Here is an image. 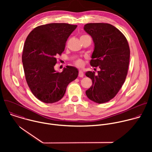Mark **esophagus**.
Instances as JSON below:
<instances>
[{
    "mask_svg": "<svg viewBox=\"0 0 152 152\" xmlns=\"http://www.w3.org/2000/svg\"><path fill=\"white\" fill-rule=\"evenodd\" d=\"M83 75H84V74H83V72L81 71V70H80V71L79 72V77H83Z\"/></svg>",
    "mask_w": 152,
    "mask_h": 152,
    "instance_id": "1",
    "label": "esophagus"
}]
</instances>
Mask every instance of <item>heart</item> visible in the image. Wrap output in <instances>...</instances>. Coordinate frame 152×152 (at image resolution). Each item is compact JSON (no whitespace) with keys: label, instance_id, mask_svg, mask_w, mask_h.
<instances>
[{"label":"heart","instance_id":"obj_1","mask_svg":"<svg viewBox=\"0 0 152 152\" xmlns=\"http://www.w3.org/2000/svg\"><path fill=\"white\" fill-rule=\"evenodd\" d=\"M75 64L76 65V66L77 67H80L82 66H83V61L80 59H79L77 60H76L75 62Z\"/></svg>","mask_w":152,"mask_h":152}]
</instances>
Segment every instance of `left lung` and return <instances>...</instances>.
<instances>
[{"label": "left lung", "mask_w": 152, "mask_h": 152, "mask_svg": "<svg viewBox=\"0 0 152 152\" xmlns=\"http://www.w3.org/2000/svg\"><path fill=\"white\" fill-rule=\"evenodd\" d=\"M83 29L94 43L90 65L100 69L97 75L86 72L93 84L86 95L96 103H104L117 95L126 80L130 59L129 44L122 32L112 25L87 23Z\"/></svg>", "instance_id": "left-lung-1"}]
</instances>
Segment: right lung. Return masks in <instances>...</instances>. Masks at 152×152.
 <instances>
[{"label": "right lung", "mask_w": 152, "mask_h": 152, "mask_svg": "<svg viewBox=\"0 0 152 152\" xmlns=\"http://www.w3.org/2000/svg\"><path fill=\"white\" fill-rule=\"evenodd\" d=\"M77 25L49 23L34 28L26 39L22 62L26 80L32 94L40 101L52 103L61 100L67 85L75 80L78 70L67 66L61 73L54 69L56 56Z\"/></svg>", "instance_id": "obj_1"}]
</instances>
